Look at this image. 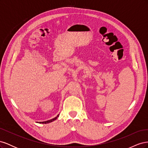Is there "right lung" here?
<instances>
[{
    "label": "right lung",
    "mask_w": 148,
    "mask_h": 148,
    "mask_svg": "<svg viewBox=\"0 0 148 148\" xmlns=\"http://www.w3.org/2000/svg\"><path fill=\"white\" fill-rule=\"evenodd\" d=\"M59 114L56 117H55V118H53V119H51V120H47V121H46V122H40V123H50V122H53V121H54V120H56L57 119V117H59Z\"/></svg>",
    "instance_id": "right-lung-1"
}]
</instances>
